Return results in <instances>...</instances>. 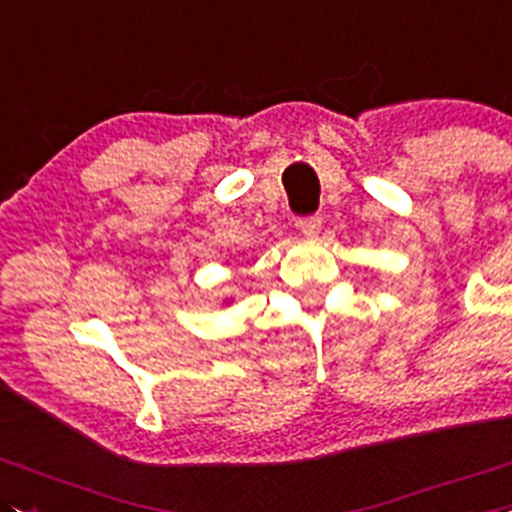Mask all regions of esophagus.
Wrapping results in <instances>:
<instances>
[{
  "instance_id": "esophagus-1",
  "label": "esophagus",
  "mask_w": 512,
  "mask_h": 512,
  "mask_svg": "<svg viewBox=\"0 0 512 512\" xmlns=\"http://www.w3.org/2000/svg\"><path fill=\"white\" fill-rule=\"evenodd\" d=\"M296 228H299L301 233H304L306 238H316L321 231V218L319 216H306V218H299V223H296Z\"/></svg>"
}]
</instances>
